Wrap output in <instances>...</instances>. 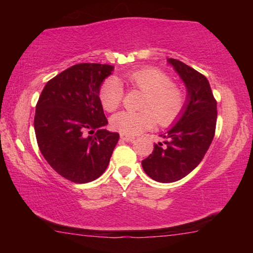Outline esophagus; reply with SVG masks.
Segmentation results:
<instances>
[{
    "instance_id": "esophagus-1",
    "label": "esophagus",
    "mask_w": 253,
    "mask_h": 253,
    "mask_svg": "<svg viewBox=\"0 0 253 253\" xmlns=\"http://www.w3.org/2000/svg\"><path fill=\"white\" fill-rule=\"evenodd\" d=\"M121 139L124 140V141H133L134 140V137L132 136H126V134H121Z\"/></svg>"
}]
</instances>
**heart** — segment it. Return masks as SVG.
Instances as JSON below:
<instances>
[{
    "label": "heart",
    "instance_id": "obj_1",
    "mask_svg": "<svg viewBox=\"0 0 253 253\" xmlns=\"http://www.w3.org/2000/svg\"><path fill=\"white\" fill-rule=\"evenodd\" d=\"M127 84L146 93L141 103V113L120 112L110 120L114 130L126 136H134L151 129L155 122L169 126L181 115L185 106V94L172 85L171 78L157 68L145 67L124 75ZM100 101L103 109L114 112L122 103L123 85L115 77L107 78L100 88Z\"/></svg>",
    "mask_w": 253,
    "mask_h": 253
}]
</instances>
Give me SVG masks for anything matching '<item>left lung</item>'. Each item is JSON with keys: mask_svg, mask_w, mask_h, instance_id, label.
<instances>
[{"mask_svg": "<svg viewBox=\"0 0 253 253\" xmlns=\"http://www.w3.org/2000/svg\"><path fill=\"white\" fill-rule=\"evenodd\" d=\"M185 84L184 109L174 126L161 134L150 157L141 161L144 171L160 183L185 177L203 160L212 143L216 126V101L205 76L183 62L168 58Z\"/></svg>", "mask_w": 253, "mask_h": 253, "instance_id": "1", "label": "left lung"}]
</instances>
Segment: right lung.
<instances>
[{
	"label": "right lung",
	"mask_w": 253,
	"mask_h": 253,
	"mask_svg": "<svg viewBox=\"0 0 253 253\" xmlns=\"http://www.w3.org/2000/svg\"><path fill=\"white\" fill-rule=\"evenodd\" d=\"M113 65L81 63L55 76L38 100L34 131L41 154L55 171L74 183H87L106 170L120 139L108 124L100 87Z\"/></svg>",
	"instance_id": "right-lung-1"
}]
</instances>
